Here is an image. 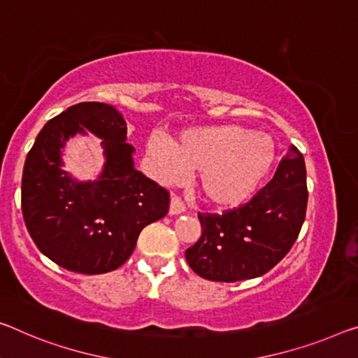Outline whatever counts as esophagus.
<instances>
[{"mask_svg": "<svg viewBox=\"0 0 358 358\" xmlns=\"http://www.w3.org/2000/svg\"><path fill=\"white\" fill-rule=\"evenodd\" d=\"M185 211V205L184 201L180 200V198L178 195H173L171 196V203H169V214H173V216H176V214H180Z\"/></svg>", "mask_w": 358, "mask_h": 358, "instance_id": "1", "label": "esophagus"}]
</instances>
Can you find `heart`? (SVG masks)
<instances>
[{"mask_svg": "<svg viewBox=\"0 0 358 358\" xmlns=\"http://www.w3.org/2000/svg\"><path fill=\"white\" fill-rule=\"evenodd\" d=\"M147 153L153 173L164 184H176L196 171L201 196L217 208H235L248 198L275 158L271 136L236 124L187 129L173 142L152 136Z\"/></svg>", "mask_w": 358, "mask_h": 358, "instance_id": "b5f03b06", "label": "heart"}]
</instances>
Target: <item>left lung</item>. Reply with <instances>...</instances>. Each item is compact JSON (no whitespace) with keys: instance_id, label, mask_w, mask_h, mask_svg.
Instances as JSON below:
<instances>
[{"instance_id":"1","label":"left lung","mask_w":358,"mask_h":358,"mask_svg":"<svg viewBox=\"0 0 358 358\" xmlns=\"http://www.w3.org/2000/svg\"><path fill=\"white\" fill-rule=\"evenodd\" d=\"M306 163L291 145L273 179L248 203L201 214V236L185 251L192 271L211 282H240L267 273L288 255L307 210Z\"/></svg>"}]
</instances>
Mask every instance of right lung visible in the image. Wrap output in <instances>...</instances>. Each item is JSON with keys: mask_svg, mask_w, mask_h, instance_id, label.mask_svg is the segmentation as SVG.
I'll use <instances>...</instances> for the list:
<instances>
[{"mask_svg": "<svg viewBox=\"0 0 358 358\" xmlns=\"http://www.w3.org/2000/svg\"><path fill=\"white\" fill-rule=\"evenodd\" d=\"M103 139L106 163L97 181L80 183L62 169L70 136ZM122 113L102 102L69 107L45 124L22 174V214L43 255L76 273L112 272L128 261L145 225L164 217L169 192L137 171Z\"/></svg>", "mask_w": 358, "mask_h": 358, "instance_id": "1", "label": "right lung"}]
</instances>
